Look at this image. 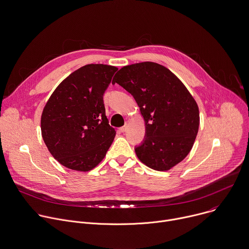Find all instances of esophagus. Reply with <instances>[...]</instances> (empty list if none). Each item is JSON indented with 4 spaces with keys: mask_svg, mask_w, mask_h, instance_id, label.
Instances as JSON below:
<instances>
[{
    "mask_svg": "<svg viewBox=\"0 0 249 249\" xmlns=\"http://www.w3.org/2000/svg\"><path fill=\"white\" fill-rule=\"evenodd\" d=\"M126 130H127V125H125V126H123V127L119 128V131H120V132H122V133L126 132Z\"/></svg>",
    "mask_w": 249,
    "mask_h": 249,
    "instance_id": "1",
    "label": "esophagus"
}]
</instances>
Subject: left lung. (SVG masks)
I'll list each match as a JSON object with an SVG mask.
<instances>
[{
  "label": "left lung",
  "mask_w": 249,
  "mask_h": 249,
  "mask_svg": "<svg viewBox=\"0 0 249 249\" xmlns=\"http://www.w3.org/2000/svg\"><path fill=\"white\" fill-rule=\"evenodd\" d=\"M137 102L145 124L135 147L147 167L167 171L191 151L199 126L198 107L181 80L168 68L145 61L122 67L113 77Z\"/></svg>",
  "instance_id": "8db88e82"
}]
</instances>
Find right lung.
Listing matches in <instances>:
<instances>
[{"label":"right lung","mask_w":249,"mask_h":249,"mask_svg":"<svg viewBox=\"0 0 249 249\" xmlns=\"http://www.w3.org/2000/svg\"><path fill=\"white\" fill-rule=\"evenodd\" d=\"M117 67L87 64L72 72L53 91L42 117L43 140L63 166L90 171L105 158L115 130L108 124L104 94Z\"/></svg>","instance_id":"right-lung-1"}]
</instances>
